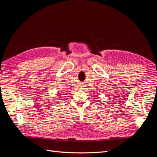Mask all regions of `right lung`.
I'll return each instance as SVG.
<instances>
[{"label": "right lung", "instance_id": "add662e5", "mask_svg": "<svg viewBox=\"0 0 157 157\" xmlns=\"http://www.w3.org/2000/svg\"><path fill=\"white\" fill-rule=\"evenodd\" d=\"M59 94H60V93H59ZM59 96H60V95H59ZM59 97V98H61V97Z\"/></svg>", "mask_w": 157, "mask_h": 157}]
</instances>
